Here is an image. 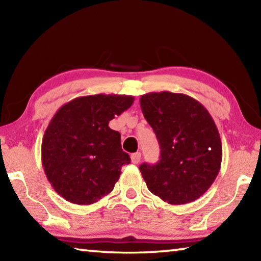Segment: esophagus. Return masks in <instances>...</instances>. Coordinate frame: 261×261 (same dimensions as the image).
<instances>
[{
    "mask_svg": "<svg viewBox=\"0 0 261 261\" xmlns=\"http://www.w3.org/2000/svg\"><path fill=\"white\" fill-rule=\"evenodd\" d=\"M140 159H141V153L140 152L131 154V161H132V163H135V165H137V163L140 162Z\"/></svg>",
    "mask_w": 261,
    "mask_h": 261,
    "instance_id": "esophagus-1",
    "label": "esophagus"
}]
</instances>
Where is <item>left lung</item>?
<instances>
[{"mask_svg":"<svg viewBox=\"0 0 261 261\" xmlns=\"http://www.w3.org/2000/svg\"><path fill=\"white\" fill-rule=\"evenodd\" d=\"M144 117L160 144V160L140 165L149 191L171 205L201 197L222 161L219 130L204 106L187 94L152 92L141 95Z\"/></svg>","mask_w":261,"mask_h":261,"instance_id":"left-lung-1","label":"left lung"}]
</instances>
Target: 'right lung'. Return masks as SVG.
Here are the masks:
<instances>
[{
	"label": "right lung",
	"instance_id": "add662e5",
	"mask_svg": "<svg viewBox=\"0 0 261 261\" xmlns=\"http://www.w3.org/2000/svg\"><path fill=\"white\" fill-rule=\"evenodd\" d=\"M131 95L79 96L57 110L45 131L41 160L55 191L72 204L91 205L113 191L129 154L109 121L131 107Z\"/></svg>",
	"mask_w": 261,
	"mask_h": 261
}]
</instances>
